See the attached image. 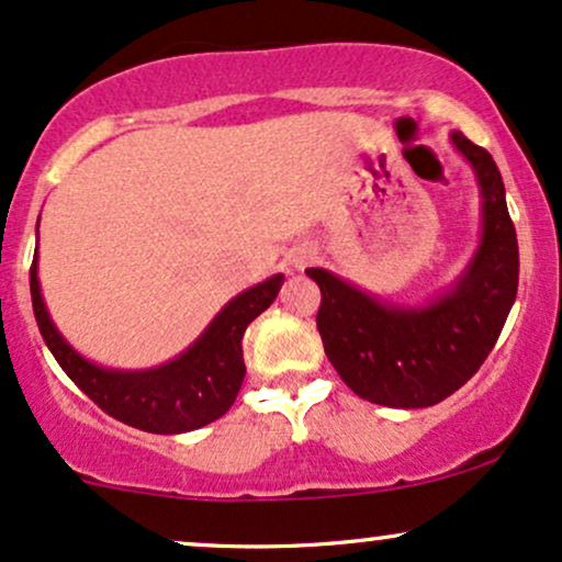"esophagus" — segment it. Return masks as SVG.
<instances>
[{
    "label": "esophagus",
    "instance_id": "34e87169",
    "mask_svg": "<svg viewBox=\"0 0 562 562\" xmlns=\"http://www.w3.org/2000/svg\"><path fill=\"white\" fill-rule=\"evenodd\" d=\"M315 260V252L313 249H307V247H294L292 252L286 255V262H289V268L292 270H302L307 266V262H313Z\"/></svg>",
    "mask_w": 562,
    "mask_h": 562
}]
</instances>
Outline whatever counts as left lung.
Segmentation results:
<instances>
[{"instance_id": "obj_1", "label": "left lung", "mask_w": 562, "mask_h": 562, "mask_svg": "<svg viewBox=\"0 0 562 562\" xmlns=\"http://www.w3.org/2000/svg\"><path fill=\"white\" fill-rule=\"evenodd\" d=\"M479 183L481 236L450 286L420 302H389L326 268L305 273L321 286L318 331L326 358L355 394L384 407H431L479 371L518 292V239L505 183L486 149L452 131Z\"/></svg>"}]
</instances>
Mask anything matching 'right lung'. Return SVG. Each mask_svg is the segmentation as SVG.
<instances>
[{
	"instance_id": "right-lung-1",
	"label": "right lung",
	"mask_w": 562,
	"mask_h": 562,
	"mask_svg": "<svg viewBox=\"0 0 562 562\" xmlns=\"http://www.w3.org/2000/svg\"><path fill=\"white\" fill-rule=\"evenodd\" d=\"M281 286L283 273H276L244 289L217 310L207 328L173 360L142 371H123L83 358L59 334L38 283V249L31 266L33 315L59 368L104 413L149 434H187L228 413L247 373L241 358L244 331L273 305Z\"/></svg>"
}]
</instances>
